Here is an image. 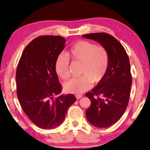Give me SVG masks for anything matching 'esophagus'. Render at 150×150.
<instances>
[{"instance_id":"34e87169","label":"esophagus","mask_w":150,"mask_h":150,"mask_svg":"<svg viewBox=\"0 0 150 150\" xmlns=\"http://www.w3.org/2000/svg\"><path fill=\"white\" fill-rule=\"evenodd\" d=\"M75 96H76V98H77V99H79V98H82L83 95H81V94H76Z\"/></svg>"}]
</instances>
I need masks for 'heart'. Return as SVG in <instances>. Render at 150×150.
Here are the masks:
<instances>
[{"instance_id": "b5f03b06", "label": "heart", "mask_w": 150, "mask_h": 150, "mask_svg": "<svg viewBox=\"0 0 150 150\" xmlns=\"http://www.w3.org/2000/svg\"><path fill=\"white\" fill-rule=\"evenodd\" d=\"M67 56L73 61L82 63V76L72 78L64 85L65 92L79 94L91 88L92 82L97 83L103 78L108 65V54L101 45L86 40L78 41L73 45ZM54 69L59 78L67 79L70 76L69 60L64 54L58 55L54 63Z\"/></svg>"}]
</instances>
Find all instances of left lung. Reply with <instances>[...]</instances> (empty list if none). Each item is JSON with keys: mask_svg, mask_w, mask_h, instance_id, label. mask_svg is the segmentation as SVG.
<instances>
[{"mask_svg": "<svg viewBox=\"0 0 150 150\" xmlns=\"http://www.w3.org/2000/svg\"><path fill=\"white\" fill-rule=\"evenodd\" d=\"M83 37L98 42L108 54L105 74L85 94L91 101L86 111L89 122L97 128H108L120 119L128 104L132 83L128 56L121 43L107 33H91Z\"/></svg>", "mask_w": 150, "mask_h": 150, "instance_id": "left-lung-1", "label": "left lung"}]
</instances>
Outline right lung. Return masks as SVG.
Returning a JSON list of instances; mask_svg holds the SVG:
<instances>
[{"label": "right lung", "instance_id": "add662e5", "mask_svg": "<svg viewBox=\"0 0 150 150\" xmlns=\"http://www.w3.org/2000/svg\"><path fill=\"white\" fill-rule=\"evenodd\" d=\"M65 42L59 36L34 39L24 49L16 69L20 104L30 120L42 129H53L62 124L69 107L76 101L71 94L54 98L62 91L54 63Z\"/></svg>", "mask_w": 150, "mask_h": 150}]
</instances>
